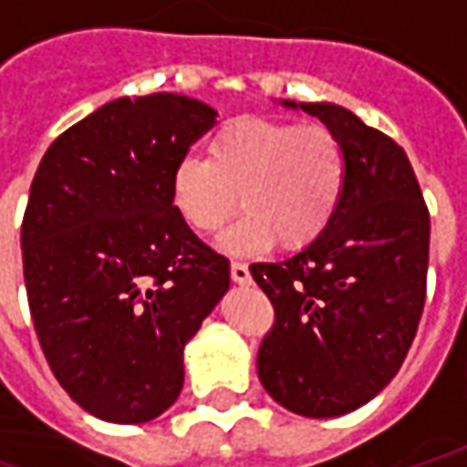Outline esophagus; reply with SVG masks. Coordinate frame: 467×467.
<instances>
[{
    "mask_svg": "<svg viewBox=\"0 0 467 467\" xmlns=\"http://www.w3.org/2000/svg\"><path fill=\"white\" fill-rule=\"evenodd\" d=\"M230 276H233L234 284H250V271L245 264H233L230 265Z\"/></svg>",
    "mask_w": 467,
    "mask_h": 467,
    "instance_id": "34e87169",
    "label": "esophagus"
}]
</instances>
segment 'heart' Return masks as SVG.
<instances>
[{
	"label": "heart",
	"instance_id": "b5f03b06",
	"mask_svg": "<svg viewBox=\"0 0 467 467\" xmlns=\"http://www.w3.org/2000/svg\"><path fill=\"white\" fill-rule=\"evenodd\" d=\"M170 203L199 234H217L237 209L245 217L227 230L233 255L313 245L330 227L346 191V152L328 126L243 116L219 126L206 160L181 157L170 170Z\"/></svg>",
	"mask_w": 467,
	"mask_h": 467
}]
</instances>
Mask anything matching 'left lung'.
<instances>
[{
    "label": "left lung",
    "mask_w": 467,
    "mask_h": 467,
    "mask_svg": "<svg viewBox=\"0 0 467 467\" xmlns=\"http://www.w3.org/2000/svg\"><path fill=\"white\" fill-rule=\"evenodd\" d=\"M320 119L346 152L344 202L326 233L279 264H253L276 323L258 378L307 419L362 409L398 375L424 310L429 212L393 139L336 103L279 100Z\"/></svg>",
    "instance_id": "left-lung-1"
}]
</instances>
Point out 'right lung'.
<instances>
[{
    "instance_id": "1",
    "label": "right lung",
    "mask_w": 467,
    "mask_h": 467,
    "mask_svg": "<svg viewBox=\"0 0 467 467\" xmlns=\"http://www.w3.org/2000/svg\"><path fill=\"white\" fill-rule=\"evenodd\" d=\"M196 98L110 100L43 154L23 219L30 315L58 385L144 424L183 390V351L230 289V261L170 203V170L217 123Z\"/></svg>"
}]
</instances>
